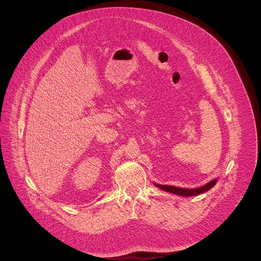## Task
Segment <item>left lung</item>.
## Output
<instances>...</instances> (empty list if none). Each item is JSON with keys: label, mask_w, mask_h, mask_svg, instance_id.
<instances>
[{"label": "left lung", "mask_w": 261, "mask_h": 261, "mask_svg": "<svg viewBox=\"0 0 261 261\" xmlns=\"http://www.w3.org/2000/svg\"><path fill=\"white\" fill-rule=\"evenodd\" d=\"M217 182V179H214L210 182H207L206 185L202 186L200 188H196V189H182V188H177V187H173V186H166V185H158L156 184V186L158 188L176 194V195H180V196H193V195H199L203 192L208 191L211 188H213L215 184Z\"/></svg>", "instance_id": "1"}]
</instances>
